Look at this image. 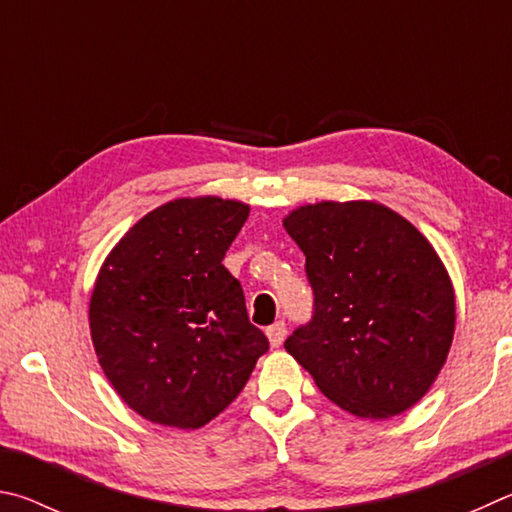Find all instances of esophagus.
<instances>
[{"instance_id": "esophagus-1", "label": "esophagus", "mask_w": 512, "mask_h": 512, "mask_svg": "<svg viewBox=\"0 0 512 512\" xmlns=\"http://www.w3.org/2000/svg\"><path fill=\"white\" fill-rule=\"evenodd\" d=\"M285 335H288V330H285L283 321H276V324L267 328V339H270L272 346H281L285 342Z\"/></svg>"}]
</instances>
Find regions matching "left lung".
<instances>
[{
  "label": "left lung",
  "instance_id": "left-lung-1",
  "mask_svg": "<svg viewBox=\"0 0 512 512\" xmlns=\"http://www.w3.org/2000/svg\"><path fill=\"white\" fill-rule=\"evenodd\" d=\"M283 227L315 290V317L285 351L357 418L414 407L445 366L456 326L454 285L432 242L373 200L303 204Z\"/></svg>",
  "mask_w": 512,
  "mask_h": 512
}]
</instances>
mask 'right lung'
Listing matches in <instances>:
<instances>
[{"label":"right lung","instance_id":"add662e5","mask_svg":"<svg viewBox=\"0 0 512 512\" xmlns=\"http://www.w3.org/2000/svg\"><path fill=\"white\" fill-rule=\"evenodd\" d=\"M247 215L240 200L177 197L134 222L98 270L89 299L98 364L150 423L204 427L270 346L222 265Z\"/></svg>","mask_w":512,"mask_h":512}]
</instances>
